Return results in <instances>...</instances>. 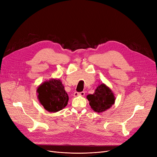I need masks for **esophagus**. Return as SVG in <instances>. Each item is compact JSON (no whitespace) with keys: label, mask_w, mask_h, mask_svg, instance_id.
Masks as SVG:
<instances>
[{"label":"esophagus","mask_w":157,"mask_h":157,"mask_svg":"<svg viewBox=\"0 0 157 157\" xmlns=\"http://www.w3.org/2000/svg\"><path fill=\"white\" fill-rule=\"evenodd\" d=\"M85 94V92H74V96L77 97V96H78V95H80V96L83 97Z\"/></svg>","instance_id":"1"}]
</instances>
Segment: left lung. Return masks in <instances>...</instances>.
<instances>
[{
  "label": "left lung",
  "instance_id": "8db88e82",
  "mask_svg": "<svg viewBox=\"0 0 157 157\" xmlns=\"http://www.w3.org/2000/svg\"><path fill=\"white\" fill-rule=\"evenodd\" d=\"M86 99L94 111L102 113L110 108L115 101L112 90L105 83L99 85L93 94H88Z\"/></svg>",
  "mask_w": 157,
  "mask_h": 157
}]
</instances>
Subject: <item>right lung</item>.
Masks as SVG:
<instances>
[{
  "instance_id": "1",
  "label": "right lung",
  "mask_w": 157,
  "mask_h": 157,
  "mask_svg": "<svg viewBox=\"0 0 157 157\" xmlns=\"http://www.w3.org/2000/svg\"><path fill=\"white\" fill-rule=\"evenodd\" d=\"M59 79L51 78L40 84L36 89L40 103L49 112L55 113L68 104L69 96Z\"/></svg>"
}]
</instances>
